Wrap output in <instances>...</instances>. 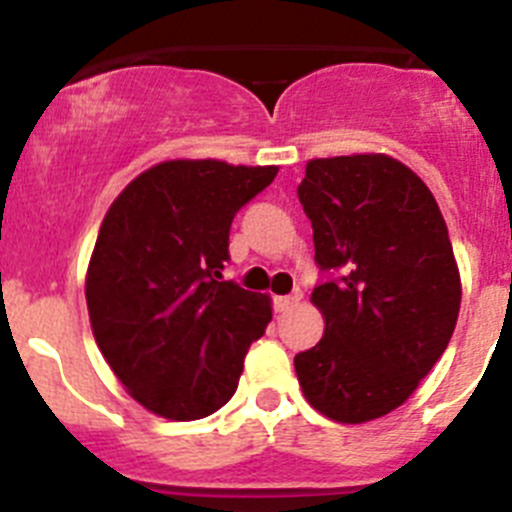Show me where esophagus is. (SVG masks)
Wrapping results in <instances>:
<instances>
[{
    "instance_id": "esophagus-1",
    "label": "esophagus",
    "mask_w": 512,
    "mask_h": 512,
    "mask_svg": "<svg viewBox=\"0 0 512 512\" xmlns=\"http://www.w3.org/2000/svg\"><path fill=\"white\" fill-rule=\"evenodd\" d=\"M301 301V296H275V301H273V306H275V311L278 313H285V311H290V308L296 306V303Z\"/></svg>"
}]
</instances>
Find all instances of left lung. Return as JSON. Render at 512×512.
<instances>
[{
	"mask_svg": "<svg viewBox=\"0 0 512 512\" xmlns=\"http://www.w3.org/2000/svg\"><path fill=\"white\" fill-rule=\"evenodd\" d=\"M298 199L311 219L324 316L316 347L296 354L303 398L336 423L388 416L449 344L462 278L434 193L385 153L313 158Z\"/></svg>",
	"mask_w": 512,
	"mask_h": 512,
	"instance_id": "obj_1",
	"label": "left lung"
}]
</instances>
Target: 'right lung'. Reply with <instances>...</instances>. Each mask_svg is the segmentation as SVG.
<instances>
[{
  "label": "right lung",
  "mask_w": 512,
  "mask_h": 512,
  "mask_svg": "<svg viewBox=\"0 0 512 512\" xmlns=\"http://www.w3.org/2000/svg\"><path fill=\"white\" fill-rule=\"evenodd\" d=\"M278 165L163 160L127 183L99 227L86 306L124 390L170 421L211 416L273 319L270 296L224 280L229 227Z\"/></svg>",
  "instance_id": "1"
}]
</instances>
